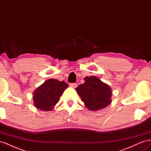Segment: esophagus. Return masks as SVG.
Masks as SVG:
<instances>
[{"instance_id":"obj_1","label":"esophagus","mask_w":151,"mask_h":151,"mask_svg":"<svg viewBox=\"0 0 151 151\" xmlns=\"http://www.w3.org/2000/svg\"><path fill=\"white\" fill-rule=\"evenodd\" d=\"M77 84L76 83H70V86L72 87V88H76L77 87Z\"/></svg>"}]
</instances>
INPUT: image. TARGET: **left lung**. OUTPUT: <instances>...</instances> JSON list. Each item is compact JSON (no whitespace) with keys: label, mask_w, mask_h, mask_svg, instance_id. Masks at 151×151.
<instances>
[{"label":"left lung","mask_w":151,"mask_h":151,"mask_svg":"<svg viewBox=\"0 0 151 151\" xmlns=\"http://www.w3.org/2000/svg\"><path fill=\"white\" fill-rule=\"evenodd\" d=\"M85 83L76 89L82 101L91 111H97L111 103V89L96 76L86 77Z\"/></svg>","instance_id":"left-lung-1"}]
</instances>
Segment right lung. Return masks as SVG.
I'll return each mask as SVG.
<instances>
[{
    "label": "right lung",
    "instance_id": "obj_1",
    "mask_svg": "<svg viewBox=\"0 0 151 151\" xmlns=\"http://www.w3.org/2000/svg\"><path fill=\"white\" fill-rule=\"evenodd\" d=\"M68 84L64 81L50 79L40 86L33 93L35 106L40 110L51 111L59 101V99Z\"/></svg>",
    "mask_w": 151,
    "mask_h": 151
}]
</instances>
